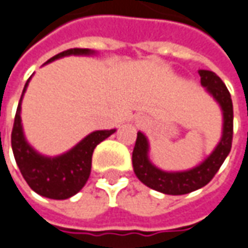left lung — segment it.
I'll return each instance as SVG.
<instances>
[{
  "label": "left lung",
  "instance_id": "left-lung-1",
  "mask_svg": "<svg viewBox=\"0 0 248 248\" xmlns=\"http://www.w3.org/2000/svg\"><path fill=\"white\" fill-rule=\"evenodd\" d=\"M200 82L220 105L223 112L222 139L212 151V154L199 166L188 171L167 172L154 166L148 159V140L141 132H138V139L132 152L133 171L138 179L149 188L167 195H184L204 187L212 180L215 173L226 160L231 151L233 135V109L231 94L227 87L217 73L211 71H199Z\"/></svg>",
  "mask_w": 248,
  "mask_h": 248
}]
</instances>
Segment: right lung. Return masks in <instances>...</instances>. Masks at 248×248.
Segmentation results:
<instances>
[{"instance_id":"1","label":"right lung","mask_w":248,"mask_h":248,"mask_svg":"<svg viewBox=\"0 0 248 248\" xmlns=\"http://www.w3.org/2000/svg\"><path fill=\"white\" fill-rule=\"evenodd\" d=\"M93 53L94 52L91 49H68L49 59L48 62L71 54L87 56ZM29 81L31 77L26 81L21 94L12 131V149L16 163L26 183L29 184V187L34 192L49 199H68L76 195L88 182L92 167L93 151L96 145L109 138L112 133L116 132V129H104L89 133L87 138L82 139L71 151L56 157L40 155L28 144L21 124V101Z\"/></svg>"}]
</instances>
